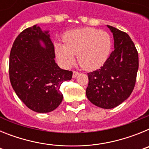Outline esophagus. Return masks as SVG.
<instances>
[{
  "instance_id": "34e87169",
  "label": "esophagus",
  "mask_w": 149,
  "mask_h": 149,
  "mask_svg": "<svg viewBox=\"0 0 149 149\" xmlns=\"http://www.w3.org/2000/svg\"><path fill=\"white\" fill-rule=\"evenodd\" d=\"M79 74V72L77 71H74L73 72V77H76Z\"/></svg>"
}]
</instances>
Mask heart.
<instances>
[{"mask_svg": "<svg viewBox=\"0 0 149 149\" xmlns=\"http://www.w3.org/2000/svg\"><path fill=\"white\" fill-rule=\"evenodd\" d=\"M63 40L64 45L56 44L55 50L58 60L65 67L73 64L74 55H77L83 68H98L106 61L111 51V38L108 33L90 27L68 31Z\"/></svg>", "mask_w": 149, "mask_h": 149, "instance_id": "1", "label": "heart"}]
</instances>
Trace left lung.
I'll return each mask as SVG.
<instances>
[{
  "label": "left lung",
  "instance_id": "8db88e82",
  "mask_svg": "<svg viewBox=\"0 0 149 149\" xmlns=\"http://www.w3.org/2000/svg\"><path fill=\"white\" fill-rule=\"evenodd\" d=\"M107 27L113 34L115 50L99 69L87 73L86 90L89 101L104 109L113 108L131 95L139 68L137 50L128 34Z\"/></svg>",
  "mask_w": 149,
  "mask_h": 149
}]
</instances>
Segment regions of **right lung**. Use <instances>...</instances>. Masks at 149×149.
I'll use <instances>...</instances> for the list:
<instances>
[{
    "instance_id": "obj_1",
    "label": "right lung",
    "mask_w": 149,
    "mask_h": 149,
    "mask_svg": "<svg viewBox=\"0 0 149 149\" xmlns=\"http://www.w3.org/2000/svg\"><path fill=\"white\" fill-rule=\"evenodd\" d=\"M48 33L37 25L24 30L14 41L10 55L12 86L22 102L37 113L53 111L60 104V86L73 74L55 63L54 46Z\"/></svg>"
}]
</instances>
